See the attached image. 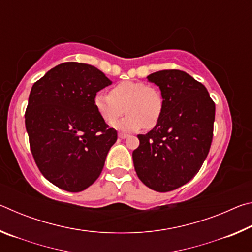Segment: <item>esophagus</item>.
I'll list each match as a JSON object with an SVG mask.
<instances>
[{
  "mask_svg": "<svg viewBox=\"0 0 252 252\" xmlns=\"http://www.w3.org/2000/svg\"><path fill=\"white\" fill-rule=\"evenodd\" d=\"M127 136H129V134H126V133H119V138H121V139H126V138H127Z\"/></svg>",
  "mask_w": 252,
  "mask_h": 252,
  "instance_id": "obj_1",
  "label": "esophagus"
}]
</instances>
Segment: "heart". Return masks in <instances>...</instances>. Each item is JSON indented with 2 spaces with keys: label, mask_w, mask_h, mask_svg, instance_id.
<instances>
[{
  "label": "heart",
  "mask_w": 252,
  "mask_h": 252,
  "mask_svg": "<svg viewBox=\"0 0 252 252\" xmlns=\"http://www.w3.org/2000/svg\"><path fill=\"white\" fill-rule=\"evenodd\" d=\"M94 106L103 120L112 125L126 108L127 116L114 126L122 131L155 127L163 114L164 99L159 89L138 81H122L111 89L110 94L99 92Z\"/></svg>",
  "instance_id": "1"
}]
</instances>
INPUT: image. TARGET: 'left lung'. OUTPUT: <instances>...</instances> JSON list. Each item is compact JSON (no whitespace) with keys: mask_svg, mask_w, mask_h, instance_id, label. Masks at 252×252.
Here are the masks:
<instances>
[{"mask_svg":"<svg viewBox=\"0 0 252 252\" xmlns=\"http://www.w3.org/2000/svg\"><path fill=\"white\" fill-rule=\"evenodd\" d=\"M160 88L163 114L132 153L140 180L158 192L176 190L199 172L213 136L216 105L206 87L180 70L147 76Z\"/></svg>","mask_w":252,"mask_h":252,"instance_id":"obj_1","label":"left lung"}]
</instances>
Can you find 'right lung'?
<instances>
[{
    "label": "right lung",
    "instance_id": "1",
    "mask_svg": "<svg viewBox=\"0 0 252 252\" xmlns=\"http://www.w3.org/2000/svg\"><path fill=\"white\" fill-rule=\"evenodd\" d=\"M111 81L95 66L64 62L33 84L25 127L37 168L69 192H80L100 177L118 132L100 117L94 96Z\"/></svg>",
    "mask_w": 252,
    "mask_h": 252
}]
</instances>
